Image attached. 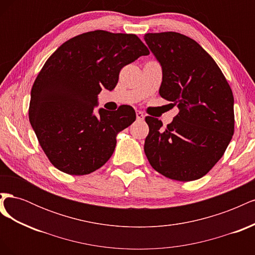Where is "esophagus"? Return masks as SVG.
I'll return each mask as SVG.
<instances>
[{
  "label": "esophagus",
  "instance_id": "esophagus-1",
  "mask_svg": "<svg viewBox=\"0 0 255 255\" xmlns=\"http://www.w3.org/2000/svg\"><path fill=\"white\" fill-rule=\"evenodd\" d=\"M136 117H137V120H143L144 119V115H143L142 112L137 111L136 112Z\"/></svg>",
  "mask_w": 255,
  "mask_h": 255
}]
</instances>
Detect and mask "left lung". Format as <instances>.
<instances>
[{
  "instance_id": "left-lung-1",
  "label": "left lung",
  "mask_w": 255,
  "mask_h": 255,
  "mask_svg": "<svg viewBox=\"0 0 255 255\" xmlns=\"http://www.w3.org/2000/svg\"><path fill=\"white\" fill-rule=\"evenodd\" d=\"M144 41L163 69L159 96L179 107L166 128L157 118L145 117V156L169 179L198 180L222 157L232 139V90L210 54L191 38L175 32L149 33Z\"/></svg>"
}]
</instances>
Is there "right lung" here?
<instances>
[{"instance_id":"right-lung-1","label":"right lung","mask_w":255,"mask_h":255,"mask_svg":"<svg viewBox=\"0 0 255 255\" xmlns=\"http://www.w3.org/2000/svg\"><path fill=\"white\" fill-rule=\"evenodd\" d=\"M133 34L94 30L69 39L45 61L30 91L28 118L52 165L71 175L96 171L111 158L118 133L136 119L132 106L95 114L102 88L121 69L148 55Z\"/></svg>"}]
</instances>
